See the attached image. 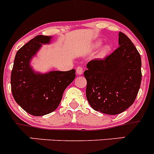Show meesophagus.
I'll use <instances>...</instances> for the list:
<instances>
[{
	"label": "esophagus",
	"instance_id": "34e87169",
	"mask_svg": "<svg viewBox=\"0 0 154 154\" xmlns=\"http://www.w3.org/2000/svg\"><path fill=\"white\" fill-rule=\"evenodd\" d=\"M76 73L77 75H82L83 73V67L82 66H78L76 68Z\"/></svg>",
	"mask_w": 154,
	"mask_h": 154
}]
</instances>
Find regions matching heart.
Segmentation results:
<instances>
[{
	"label": "heart",
	"instance_id": "b5f03b06",
	"mask_svg": "<svg viewBox=\"0 0 154 154\" xmlns=\"http://www.w3.org/2000/svg\"><path fill=\"white\" fill-rule=\"evenodd\" d=\"M101 45V42H97L96 44L94 45V48H98ZM110 46L109 45H106L104 48H103L102 51L100 52V57H105L106 55H107L109 54V52L110 51Z\"/></svg>",
	"mask_w": 154,
	"mask_h": 154
}]
</instances>
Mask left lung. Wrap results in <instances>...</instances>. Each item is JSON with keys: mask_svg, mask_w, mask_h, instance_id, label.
I'll return each mask as SVG.
<instances>
[{"mask_svg": "<svg viewBox=\"0 0 154 154\" xmlns=\"http://www.w3.org/2000/svg\"><path fill=\"white\" fill-rule=\"evenodd\" d=\"M119 45L103 59L88 63L84 72L89 104L109 115L121 113L132 105L141 82V59L135 46L121 32Z\"/></svg>", "mask_w": 154, "mask_h": 154, "instance_id": "obj_1", "label": "left lung"}]
</instances>
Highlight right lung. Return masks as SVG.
I'll list each match as a JSON object with an SVG mask.
<instances>
[{"label":"right lung","mask_w":154,"mask_h":154,"mask_svg":"<svg viewBox=\"0 0 154 154\" xmlns=\"http://www.w3.org/2000/svg\"><path fill=\"white\" fill-rule=\"evenodd\" d=\"M51 37L38 35L23 45L16 54L10 84L14 100L28 113L40 116L51 113L59 106L63 92L75 78V70L36 72L30 61L42 45Z\"/></svg>","instance_id":"right-lung-1"}]
</instances>
